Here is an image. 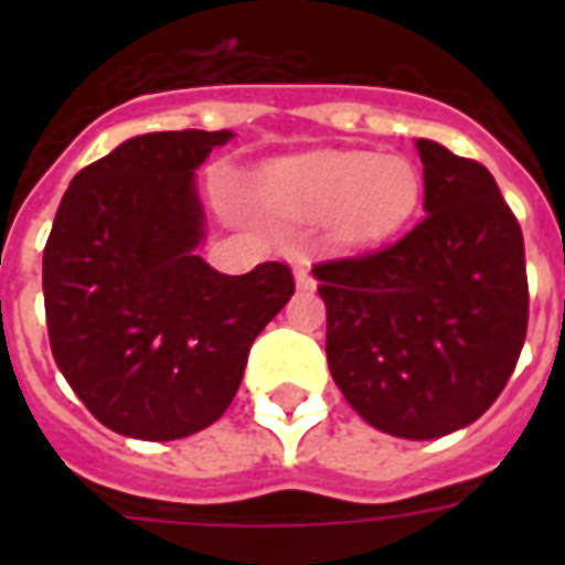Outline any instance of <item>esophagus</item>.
<instances>
[{
    "instance_id": "obj_1",
    "label": "esophagus",
    "mask_w": 565,
    "mask_h": 565,
    "mask_svg": "<svg viewBox=\"0 0 565 565\" xmlns=\"http://www.w3.org/2000/svg\"><path fill=\"white\" fill-rule=\"evenodd\" d=\"M292 278H296V287H299V290L313 287V275H310L308 260H296V264H292Z\"/></svg>"
}]
</instances>
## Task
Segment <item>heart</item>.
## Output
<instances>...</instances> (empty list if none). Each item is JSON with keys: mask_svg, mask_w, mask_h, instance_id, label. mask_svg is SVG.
<instances>
[{"mask_svg": "<svg viewBox=\"0 0 565 565\" xmlns=\"http://www.w3.org/2000/svg\"><path fill=\"white\" fill-rule=\"evenodd\" d=\"M257 193L273 211L292 220L328 216L331 239L343 248L384 243L419 207V170L402 154L319 152L290 154L266 163Z\"/></svg>", "mask_w": 565, "mask_h": 565, "instance_id": "1", "label": "heart"}]
</instances>
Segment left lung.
I'll return each mask as SVG.
<instances>
[{"label":"left lung","instance_id":"1","mask_svg":"<svg viewBox=\"0 0 565 565\" xmlns=\"http://www.w3.org/2000/svg\"><path fill=\"white\" fill-rule=\"evenodd\" d=\"M425 220L398 243L313 266L328 370L372 428L437 439L481 419L527 331L525 239L487 167L416 140Z\"/></svg>","mask_w":565,"mask_h":565}]
</instances>
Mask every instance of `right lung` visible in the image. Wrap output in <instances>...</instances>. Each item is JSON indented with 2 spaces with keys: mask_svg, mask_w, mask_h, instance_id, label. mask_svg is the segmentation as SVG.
<instances>
[{
  "mask_svg": "<svg viewBox=\"0 0 565 565\" xmlns=\"http://www.w3.org/2000/svg\"><path fill=\"white\" fill-rule=\"evenodd\" d=\"M231 131L131 137L66 188L43 252L49 343L84 407L122 437H190L228 411L290 266L222 275L195 248V170Z\"/></svg>",
  "mask_w": 565,
  "mask_h": 565,
  "instance_id": "obj_1",
  "label": "right lung"
}]
</instances>
